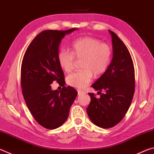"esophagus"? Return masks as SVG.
<instances>
[{"mask_svg": "<svg viewBox=\"0 0 154 154\" xmlns=\"http://www.w3.org/2000/svg\"><path fill=\"white\" fill-rule=\"evenodd\" d=\"M77 92H78V95H80L82 94L85 93V92H83V91H82V90H77Z\"/></svg>", "mask_w": 154, "mask_h": 154, "instance_id": "34e87169", "label": "esophagus"}]
</instances>
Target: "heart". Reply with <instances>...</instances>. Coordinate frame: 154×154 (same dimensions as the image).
<instances>
[{
    "instance_id": "1",
    "label": "heart",
    "mask_w": 154,
    "mask_h": 154,
    "mask_svg": "<svg viewBox=\"0 0 154 154\" xmlns=\"http://www.w3.org/2000/svg\"><path fill=\"white\" fill-rule=\"evenodd\" d=\"M110 47L96 38L84 36L75 40L71 44V52L62 49L58 54V61L62 69L71 72L75 59L82 60L81 70L67 77V83L71 86L83 89L89 84L93 75L98 77L107 70L111 61Z\"/></svg>"
}]
</instances>
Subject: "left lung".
I'll return each instance as SVG.
<instances>
[{
    "label": "left lung",
    "instance_id": "left-lung-1",
    "mask_svg": "<svg viewBox=\"0 0 154 154\" xmlns=\"http://www.w3.org/2000/svg\"><path fill=\"white\" fill-rule=\"evenodd\" d=\"M109 32L113 58L106 72L92 85L100 97L88 93L91 101L86 109L90 120L102 128L113 127L124 118L134 93V68L130 52L116 33Z\"/></svg>",
    "mask_w": 154,
    "mask_h": 154
}]
</instances>
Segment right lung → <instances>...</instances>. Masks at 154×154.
I'll return each instance as SVG.
<instances>
[{"mask_svg": "<svg viewBox=\"0 0 154 154\" xmlns=\"http://www.w3.org/2000/svg\"><path fill=\"white\" fill-rule=\"evenodd\" d=\"M76 30L43 31L30 43L23 58V96L34 118L45 128L56 129L66 121L77 95L73 88L64 86V75L58 61L62 39ZM54 80L63 86L60 91L52 90L51 84Z\"/></svg>", "mask_w": 154, "mask_h": 154, "instance_id": "right-lung-1", "label": "right lung"}]
</instances>
